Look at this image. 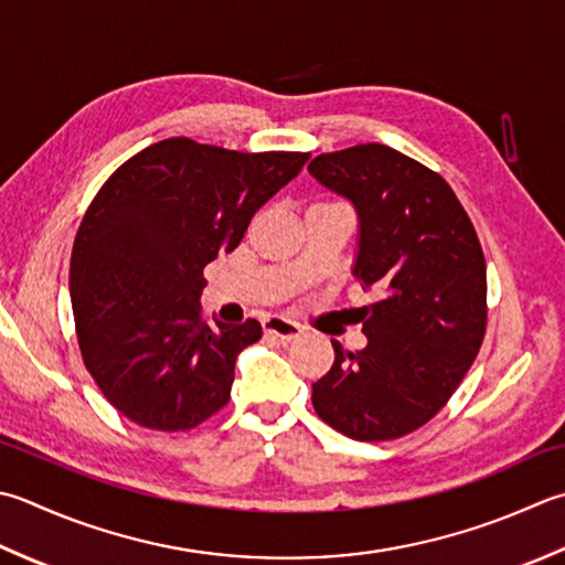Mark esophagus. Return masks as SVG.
Returning <instances> with one entry per match:
<instances>
[{
    "label": "esophagus",
    "instance_id": "obj_1",
    "mask_svg": "<svg viewBox=\"0 0 565 565\" xmlns=\"http://www.w3.org/2000/svg\"><path fill=\"white\" fill-rule=\"evenodd\" d=\"M264 333H267L269 338L281 340V342H291V340H296L298 335H301L303 330H301V326L294 323V320L271 316V318L264 320Z\"/></svg>",
    "mask_w": 565,
    "mask_h": 565
}]
</instances>
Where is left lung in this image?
Returning <instances> with one entry per match:
<instances>
[{"mask_svg": "<svg viewBox=\"0 0 565 565\" xmlns=\"http://www.w3.org/2000/svg\"><path fill=\"white\" fill-rule=\"evenodd\" d=\"M308 173L358 213L352 276L377 289L362 308L367 345L313 384V408L355 440H392L430 422L478 355L488 326L480 239L452 188L384 143L320 153Z\"/></svg>", "mask_w": 565, "mask_h": 565, "instance_id": "left-lung-1", "label": "left lung"}]
</instances>
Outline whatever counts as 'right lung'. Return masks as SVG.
<instances>
[{"mask_svg":"<svg viewBox=\"0 0 565 565\" xmlns=\"http://www.w3.org/2000/svg\"><path fill=\"white\" fill-rule=\"evenodd\" d=\"M308 157L173 137L99 188L73 242L71 303L85 367L129 422L188 430L227 404L237 355L262 326H207L203 269L239 245Z\"/></svg>","mask_w":565,"mask_h":565,"instance_id":"obj_1","label":"right lung"}]
</instances>
